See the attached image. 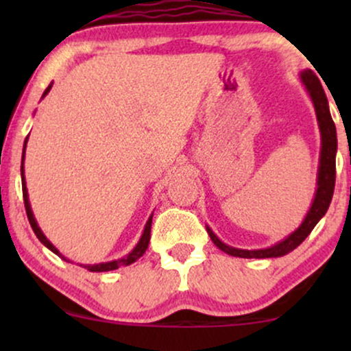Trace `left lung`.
I'll return each instance as SVG.
<instances>
[{
  "label": "left lung",
  "instance_id": "left-lung-1",
  "mask_svg": "<svg viewBox=\"0 0 351 351\" xmlns=\"http://www.w3.org/2000/svg\"><path fill=\"white\" fill-rule=\"evenodd\" d=\"M302 82L307 87L310 97L313 100L317 112L318 127H320L322 134V153H320V168H318V188L315 193V199H313L312 208H310L308 215L305 216L304 223L297 231H293L287 239L280 241L279 244L272 245L269 249H259V251H245V249H236L231 245H226L221 243L215 236V232L208 228V234L211 236L213 243H215L221 251L226 254H231L234 257H245V259H265V257H280L289 254L297 245H300L305 241L312 229L315 228L318 221L324 217L325 213L330 206L332 201L333 189H335V175H337V165H335V155H337V130L335 123H333L332 115L328 110V100L325 95L324 87H322L320 79L317 77L315 72L305 71L302 72Z\"/></svg>",
  "mask_w": 351,
  "mask_h": 351
}]
</instances>
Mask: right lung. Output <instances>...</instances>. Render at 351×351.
Returning <instances> with one entry per match:
<instances>
[{
	"label": "right lung",
	"mask_w": 351,
	"mask_h": 351,
	"mask_svg": "<svg viewBox=\"0 0 351 351\" xmlns=\"http://www.w3.org/2000/svg\"><path fill=\"white\" fill-rule=\"evenodd\" d=\"M51 87H52V86H49V87L46 88V90H44V95H46L47 92L51 90ZM44 95H43V97H44ZM26 140H27V138H26ZM24 147H26V142H24ZM23 160H24V152H23ZM21 181H23L24 208H26L27 219H29V224H31V228H33L34 234L38 236V239L41 241V243H43L44 245H46V247H49L52 252H56L59 257H62L64 261H67L66 257H64L62 254H59L58 249H56L54 245H52V244L49 243V241H47V237L43 234V231H41V229H39L38 223H36V219H34V216H33V211H31V206H29V199H27V189H26V183H24V170H23V167H21ZM150 232H152V217L147 221V226H145L143 236L140 237V241H138V244H136V247H135L134 251H132L130 254H128L127 257H123V259H119V261H112V263L94 264V265H84V267H86L87 271H90V272H107V271H115V269H119L120 265H128V264L135 263V261L140 259V257H142L143 254H145V251H147L148 243H150Z\"/></svg>",
	"instance_id": "obj_1"
}]
</instances>
